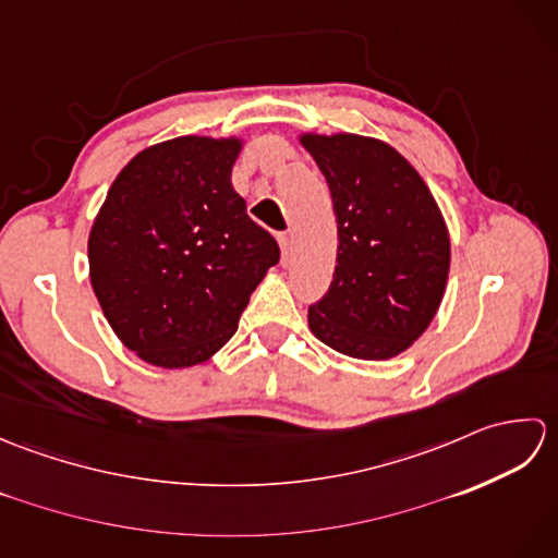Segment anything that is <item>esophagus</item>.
<instances>
[{"instance_id": "obj_1", "label": "esophagus", "mask_w": 558, "mask_h": 558, "mask_svg": "<svg viewBox=\"0 0 558 558\" xmlns=\"http://www.w3.org/2000/svg\"><path fill=\"white\" fill-rule=\"evenodd\" d=\"M278 244H280V252H282V264H288V256H290V234H278Z\"/></svg>"}]
</instances>
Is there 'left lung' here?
<instances>
[{"instance_id": "left-lung-1", "label": "left lung", "mask_w": 558, "mask_h": 558, "mask_svg": "<svg viewBox=\"0 0 558 558\" xmlns=\"http://www.w3.org/2000/svg\"><path fill=\"white\" fill-rule=\"evenodd\" d=\"M338 222L330 288L310 306L312 333L348 357L388 360L417 340L441 304L450 242L417 170L384 141L302 136Z\"/></svg>"}]
</instances>
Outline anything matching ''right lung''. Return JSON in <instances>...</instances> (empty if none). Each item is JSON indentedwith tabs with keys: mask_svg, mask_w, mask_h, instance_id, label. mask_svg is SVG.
Segmentation results:
<instances>
[{
	"mask_svg": "<svg viewBox=\"0 0 558 558\" xmlns=\"http://www.w3.org/2000/svg\"><path fill=\"white\" fill-rule=\"evenodd\" d=\"M242 144L180 136L117 174L88 240L90 286L129 350L165 369L206 362L278 264L230 174Z\"/></svg>",
	"mask_w": 558,
	"mask_h": 558,
	"instance_id": "obj_1",
	"label": "right lung"
}]
</instances>
